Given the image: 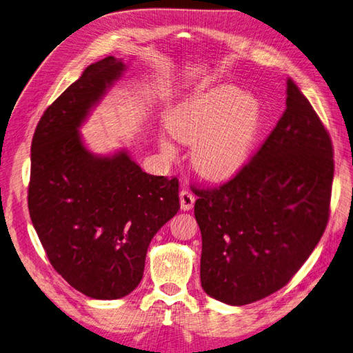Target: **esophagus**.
I'll return each instance as SVG.
<instances>
[{
    "mask_svg": "<svg viewBox=\"0 0 353 353\" xmlns=\"http://www.w3.org/2000/svg\"><path fill=\"white\" fill-rule=\"evenodd\" d=\"M194 201H196V197L194 194L191 193V191L188 190H183L179 193V203H181V209L184 210H191L194 206Z\"/></svg>",
    "mask_w": 353,
    "mask_h": 353,
    "instance_id": "obj_1",
    "label": "esophagus"
}]
</instances>
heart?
Returning <instances> with one entry per match:
<instances>
[{
	"label": "heart",
	"mask_w": 353,
	"mask_h": 353,
	"mask_svg": "<svg viewBox=\"0 0 353 353\" xmlns=\"http://www.w3.org/2000/svg\"><path fill=\"white\" fill-rule=\"evenodd\" d=\"M258 122L259 109L252 97L221 87L179 105L168 126L175 140L193 144L191 163L197 172L221 181L236 175L248 162ZM159 145L166 156L175 153L166 137H160Z\"/></svg>",
	"instance_id": "heart-1"
}]
</instances>
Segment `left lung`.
Instances as JSON below:
<instances>
[{
  "label": "left lung",
  "mask_w": 353,
  "mask_h": 353,
  "mask_svg": "<svg viewBox=\"0 0 353 353\" xmlns=\"http://www.w3.org/2000/svg\"><path fill=\"white\" fill-rule=\"evenodd\" d=\"M333 175L330 135L288 78L285 110L250 162L218 188L193 190L203 290L241 306L284 287L325 231Z\"/></svg>",
  "instance_id": "8db88e82"
}]
</instances>
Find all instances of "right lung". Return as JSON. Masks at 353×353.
Returning <instances> with one entry per match:
<instances>
[{"instance_id": "add662e5", "label": "right lung", "mask_w": 353, "mask_h": 353, "mask_svg": "<svg viewBox=\"0 0 353 353\" xmlns=\"http://www.w3.org/2000/svg\"><path fill=\"white\" fill-rule=\"evenodd\" d=\"M125 70L113 56L90 65L42 114L30 147L28 206L42 248L73 288L100 301L140 284L148 244L179 210L176 178L82 141L79 128Z\"/></svg>"}]
</instances>
